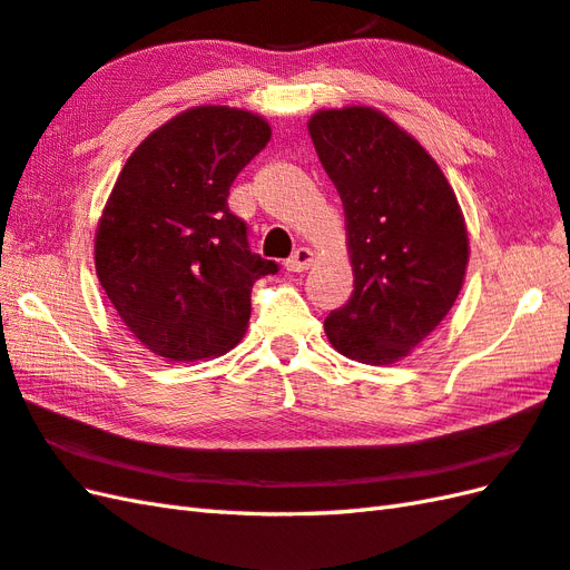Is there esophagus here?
<instances>
[{
	"instance_id": "34e87169",
	"label": "esophagus",
	"mask_w": 570,
	"mask_h": 570,
	"mask_svg": "<svg viewBox=\"0 0 570 570\" xmlns=\"http://www.w3.org/2000/svg\"><path fill=\"white\" fill-rule=\"evenodd\" d=\"M313 262H315L313 249L311 247H298L296 253L286 259V269L288 272H306V269L313 267Z\"/></svg>"
}]
</instances>
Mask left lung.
<instances>
[{"label":"left lung","instance_id":"left-lung-1","mask_svg":"<svg viewBox=\"0 0 570 570\" xmlns=\"http://www.w3.org/2000/svg\"><path fill=\"white\" fill-rule=\"evenodd\" d=\"M308 134L345 208L354 272L352 296L325 317V335L347 360L395 364L444 321L464 286V214L434 157L383 111L321 109Z\"/></svg>","mask_w":570,"mask_h":570}]
</instances>
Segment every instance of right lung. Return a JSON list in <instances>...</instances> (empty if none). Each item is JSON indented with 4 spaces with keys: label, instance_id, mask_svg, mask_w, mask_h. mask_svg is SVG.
Returning a JSON list of instances; mask_svg holds the SVG:
<instances>
[{
    "label": "right lung",
    "instance_id": "right-lung-1",
    "mask_svg": "<svg viewBox=\"0 0 570 570\" xmlns=\"http://www.w3.org/2000/svg\"><path fill=\"white\" fill-rule=\"evenodd\" d=\"M272 126L235 106H191L130 153L95 235L99 284L145 350L214 360L249 325V294L276 264L253 255L228 194Z\"/></svg>",
    "mask_w": 570,
    "mask_h": 570
}]
</instances>
